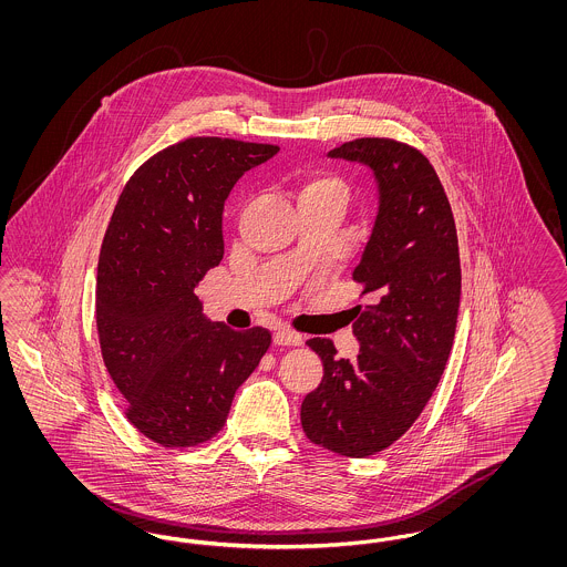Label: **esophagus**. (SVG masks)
Instances as JSON below:
<instances>
[{
	"label": "esophagus",
	"instance_id": "obj_1",
	"mask_svg": "<svg viewBox=\"0 0 567 567\" xmlns=\"http://www.w3.org/2000/svg\"><path fill=\"white\" fill-rule=\"evenodd\" d=\"M274 342L280 347H299L303 342V338L287 327H280L274 331Z\"/></svg>",
	"mask_w": 567,
	"mask_h": 567
}]
</instances>
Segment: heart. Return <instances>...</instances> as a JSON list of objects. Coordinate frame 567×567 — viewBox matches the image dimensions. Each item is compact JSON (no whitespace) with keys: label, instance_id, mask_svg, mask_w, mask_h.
Segmentation results:
<instances>
[{"label":"heart","instance_id":"1","mask_svg":"<svg viewBox=\"0 0 567 567\" xmlns=\"http://www.w3.org/2000/svg\"><path fill=\"white\" fill-rule=\"evenodd\" d=\"M351 190L344 178L327 169H310L297 181V202L303 204H331L342 213L347 210Z\"/></svg>","mask_w":567,"mask_h":567}]
</instances>
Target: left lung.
Here are the masks:
<instances>
[{
    "instance_id": "1",
    "label": "left lung",
    "mask_w": 567,
    "mask_h": 567,
    "mask_svg": "<svg viewBox=\"0 0 567 567\" xmlns=\"http://www.w3.org/2000/svg\"><path fill=\"white\" fill-rule=\"evenodd\" d=\"M329 157L365 163L378 183L377 220L352 280L357 359L327 338L306 344L323 361L321 384L301 402L312 444L344 457L377 455L419 419L455 340L461 264L449 197L430 159L393 137H357Z\"/></svg>"
}]
</instances>
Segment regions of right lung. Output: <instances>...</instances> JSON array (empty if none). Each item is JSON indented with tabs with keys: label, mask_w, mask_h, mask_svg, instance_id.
Masks as SVG:
<instances>
[{
	"label": "right lung",
	"mask_w": 567,
	"mask_h": 567,
	"mask_svg": "<svg viewBox=\"0 0 567 567\" xmlns=\"http://www.w3.org/2000/svg\"><path fill=\"white\" fill-rule=\"evenodd\" d=\"M276 153V144L187 137L142 163L114 206L97 264L100 349L127 421L165 449L213 440L270 349L264 327L208 323L193 289L223 259L229 190Z\"/></svg>",
	"instance_id": "1"
}]
</instances>
